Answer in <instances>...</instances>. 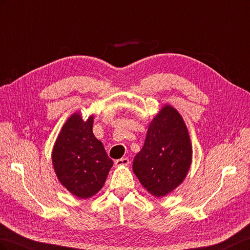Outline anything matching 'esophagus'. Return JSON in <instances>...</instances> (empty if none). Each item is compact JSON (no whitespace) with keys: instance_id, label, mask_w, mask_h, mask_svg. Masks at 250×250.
Wrapping results in <instances>:
<instances>
[{"instance_id":"esophagus-1","label":"esophagus","mask_w":250,"mask_h":250,"mask_svg":"<svg viewBox=\"0 0 250 250\" xmlns=\"http://www.w3.org/2000/svg\"><path fill=\"white\" fill-rule=\"evenodd\" d=\"M128 164H129V160H128V157L120 158V160H117L115 163L117 167H120V166H128Z\"/></svg>"}]
</instances>
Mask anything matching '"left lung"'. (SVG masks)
Wrapping results in <instances>:
<instances>
[{
	"mask_svg": "<svg viewBox=\"0 0 250 250\" xmlns=\"http://www.w3.org/2000/svg\"><path fill=\"white\" fill-rule=\"evenodd\" d=\"M192 145L179 112L165 105L150 123L146 140L132 169L142 186L155 197L177 188L190 169Z\"/></svg>",
	"mask_w": 250,
	"mask_h": 250,
	"instance_id": "left-lung-1",
	"label": "left lung"
}]
</instances>
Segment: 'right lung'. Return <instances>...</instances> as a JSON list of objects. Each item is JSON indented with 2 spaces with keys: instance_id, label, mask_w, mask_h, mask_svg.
<instances>
[{
  "instance_id": "1",
  "label": "right lung",
  "mask_w": 250,
  "mask_h": 250,
  "mask_svg": "<svg viewBox=\"0 0 250 250\" xmlns=\"http://www.w3.org/2000/svg\"><path fill=\"white\" fill-rule=\"evenodd\" d=\"M93 123V116L83 121L80 113H74L62 126L52 152L60 184L83 199L101 190L113 164L94 135Z\"/></svg>"
}]
</instances>
